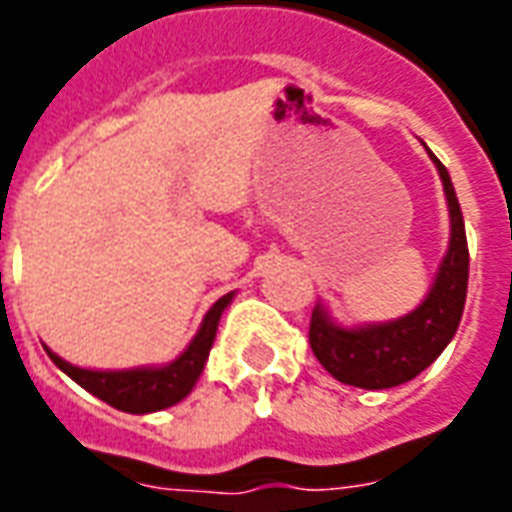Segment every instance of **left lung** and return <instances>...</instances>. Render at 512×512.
<instances>
[{
  "label": "left lung",
  "instance_id": "8db88e82",
  "mask_svg": "<svg viewBox=\"0 0 512 512\" xmlns=\"http://www.w3.org/2000/svg\"><path fill=\"white\" fill-rule=\"evenodd\" d=\"M430 161L439 169L447 197L450 244L425 299L403 318L365 326H340L323 304H315L312 310V354L343 384L359 389H392L406 384L433 365L458 332L469 285V246L450 172L433 153Z\"/></svg>",
  "mask_w": 512,
  "mask_h": 512
}]
</instances>
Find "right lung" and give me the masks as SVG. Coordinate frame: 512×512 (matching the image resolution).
<instances>
[{
  "label": "right lung",
  "instance_id": "right-lung-1",
  "mask_svg": "<svg viewBox=\"0 0 512 512\" xmlns=\"http://www.w3.org/2000/svg\"><path fill=\"white\" fill-rule=\"evenodd\" d=\"M233 296L235 293H227L205 312L200 329L191 337L186 351L178 359H172L169 365L131 367V370H87V367L65 362L62 356L51 351L49 345H43V348L51 356V362L82 389H87L90 395L101 397L104 403L115 406L117 411H126V414H153V411L180 403L194 389L202 367L208 362V354H211L222 312L227 310Z\"/></svg>",
  "mask_w": 512,
  "mask_h": 512
}]
</instances>
